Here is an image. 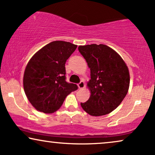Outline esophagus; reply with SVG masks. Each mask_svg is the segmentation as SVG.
<instances>
[{
    "instance_id": "34e87169",
    "label": "esophagus",
    "mask_w": 155,
    "mask_h": 155,
    "mask_svg": "<svg viewBox=\"0 0 155 155\" xmlns=\"http://www.w3.org/2000/svg\"><path fill=\"white\" fill-rule=\"evenodd\" d=\"M78 87H79V89H83L84 87H85V82H84L83 81H81L80 82V83L78 84Z\"/></svg>"
}]
</instances>
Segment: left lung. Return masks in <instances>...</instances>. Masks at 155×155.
I'll list each match as a JSON object with an SVG mask.
<instances>
[{"mask_svg": "<svg viewBox=\"0 0 155 155\" xmlns=\"http://www.w3.org/2000/svg\"><path fill=\"white\" fill-rule=\"evenodd\" d=\"M78 51L90 68L87 86L91 95L81 107L92 116L109 114L116 109L127 95L130 73L122 58L103 44L80 45Z\"/></svg>", "mask_w": 155, "mask_h": 155, "instance_id": "1", "label": "left lung"}]
</instances>
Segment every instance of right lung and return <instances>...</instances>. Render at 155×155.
Returning a JSON list of instances; mask_svg holds the SVG:
<instances>
[{
  "label": "right lung",
  "mask_w": 155,
  "mask_h": 155,
  "mask_svg": "<svg viewBox=\"0 0 155 155\" xmlns=\"http://www.w3.org/2000/svg\"><path fill=\"white\" fill-rule=\"evenodd\" d=\"M77 45L65 41H53L39 50L26 66L24 91L36 110L53 113L63 104L78 85L66 82L65 63Z\"/></svg>",
  "instance_id": "right-lung-1"
}]
</instances>
